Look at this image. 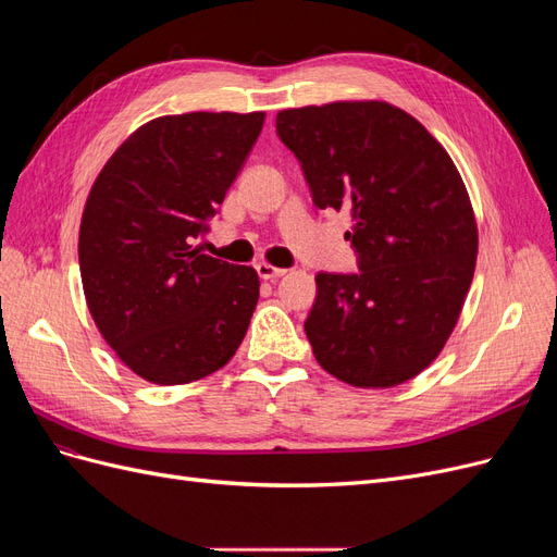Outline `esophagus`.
Listing matches in <instances>:
<instances>
[{
	"instance_id": "obj_1",
	"label": "esophagus",
	"mask_w": 557,
	"mask_h": 557,
	"mask_svg": "<svg viewBox=\"0 0 557 557\" xmlns=\"http://www.w3.org/2000/svg\"><path fill=\"white\" fill-rule=\"evenodd\" d=\"M256 269H258L260 278H264V281H276V278H281V276L288 274V269L274 267V264H269V262H260Z\"/></svg>"
}]
</instances>
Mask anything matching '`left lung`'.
<instances>
[{
	"label": "left lung",
	"mask_w": 557,
	"mask_h": 557,
	"mask_svg": "<svg viewBox=\"0 0 557 557\" xmlns=\"http://www.w3.org/2000/svg\"><path fill=\"white\" fill-rule=\"evenodd\" d=\"M281 141L315 207L346 209L358 274H318L305 330L318 364L395 387L444 350L474 278L479 227L458 166L413 115L379 99L283 109Z\"/></svg>",
	"instance_id": "1"
}]
</instances>
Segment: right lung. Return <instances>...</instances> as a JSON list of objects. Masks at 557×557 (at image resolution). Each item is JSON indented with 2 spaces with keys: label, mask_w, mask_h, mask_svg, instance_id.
Listing matches in <instances>:
<instances>
[{
  "label": "right lung",
  "mask_w": 557,
  "mask_h": 557,
  "mask_svg": "<svg viewBox=\"0 0 557 557\" xmlns=\"http://www.w3.org/2000/svg\"><path fill=\"white\" fill-rule=\"evenodd\" d=\"M264 111L160 115L97 174L81 215L83 293L99 334L134 374L183 385L225 367L258 307L252 267L195 246L223 205Z\"/></svg>",
  "instance_id": "1"
}]
</instances>
